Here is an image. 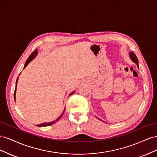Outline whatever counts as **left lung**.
Here are the masks:
<instances>
[{"instance_id": "1", "label": "left lung", "mask_w": 157, "mask_h": 157, "mask_svg": "<svg viewBox=\"0 0 157 157\" xmlns=\"http://www.w3.org/2000/svg\"><path fill=\"white\" fill-rule=\"evenodd\" d=\"M130 58L132 59V60L134 61V63H136L137 65H138V59H137V57H136V54L134 53V52H130Z\"/></svg>"}]
</instances>
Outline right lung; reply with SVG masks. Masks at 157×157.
<instances>
[{
  "label": "right lung",
  "mask_w": 157,
  "mask_h": 157,
  "mask_svg": "<svg viewBox=\"0 0 157 157\" xmlns=\"http://www.w3.org/2000/svg\"><path fill=\"white\" fill-rule=\"evenodd\" d=\"M37 54H38V51H37V50H35L34 51H33V52H32V54L29 56V58H28V59H27V61H26V62H25V66H24V68L23 69H25L27 66V65L29 64L31 61L34 59L35 57H36V56L37 55ZM18 78H19V76H18V77H17V80H16V89H15V91H14V99H15V98H16V86H17V80H18ZM74 92H72L71 93V94H70V96L71 94H73ZM65 110L63 111V113L61 114V115L58 118H57V119L56 120V121H52V122H48V123H42V124H39V125H36L37 126H39V127H40V126H50V125H52V124H55V123L56 122H58L60 118H61V117L63 116V113H64V112H65Z\"/></svg>",
  "instance_id": "1"
}]
</instances>
